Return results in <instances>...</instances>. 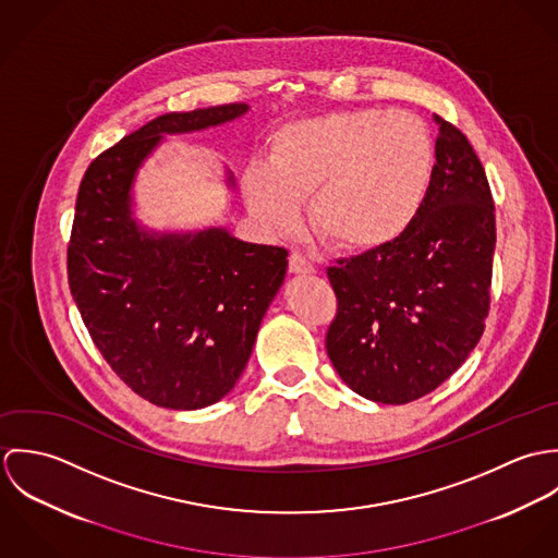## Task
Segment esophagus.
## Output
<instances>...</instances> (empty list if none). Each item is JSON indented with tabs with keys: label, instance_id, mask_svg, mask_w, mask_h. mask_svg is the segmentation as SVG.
Segmentation results:
<instances>
[{
	"label": "esophagus",
	"instance_id": "34e87169",
	"mask_svg": "<svg viewBox=\"0 0 558 558\" xmlns=\"http://www.w3.org/2000/svg\"><path fill=\"white\" fill-rule=\"evenodd\" d=\"M288 266H290V272H294V275H312V272L316 270L314 264H312L303 253H299V251H294V253L290 255Z\"/></svg>",
	"mask_w": 558,
	"mask_h": 558
}]
</instances>
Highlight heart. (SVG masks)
I'll return each instance as SVG.
<instances>
[{
  "label": "heart",
  "mask_w": 558,
  "mask_h": 558,
  "mask_svg": "<svg viewBox=\"0 0 558 558\" xmlns=\"http://www.w3.org/2000/svg\"><path fill=\"white\" fill-rule=\"evenodd\" d=\"M427 126L403 111L363 107L283 124L270 165L244 171L251 213L270 230H292L301 202L319 239L343 251H376L416 221L434 175Z\"/></svg>",
  "instance_id": "heart-1"
}]
</instances>
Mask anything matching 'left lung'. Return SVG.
I'll use <instances>...</instances> for the list:
<instances>
[{
	"mask_svg": "<svg viewBox=\"0 0 558 558\" xmlns=\"http://www.w3.org/2000/svg\"><path fill=\"white\" fill-rule=\"evenodd\" d=\"M438 124L427 199L401 239L326 270L337 314L326 352L341 380L378 403L438 389L477 345L489 312L494 202L466 135Z\"/></svg>",
	"mask_w": 558,
	"mask_h": 558,
	"instance_id": "obj_1",
	"label": "left lung"
}]
</instances>
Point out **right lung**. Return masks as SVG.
<instances>
[{"instance_id":"1","label":"right lung","mask_w":558,"mask_h":558,"mask_svg":"<svg viewBox=\"0 0 558 558\" xmlns=\"http://www.w3.org/2000/svg\"><path fill=\"white\" fill-rule=\"evenodd\" d=\"M246 109L165 113L98 155L81 180L66 257L71 294L118 378L162 408H206L234 389L283 283L288 251L221 228L148 234L131 217V184L165 133L217 126Z\"/></svg>"}]
</instances>
